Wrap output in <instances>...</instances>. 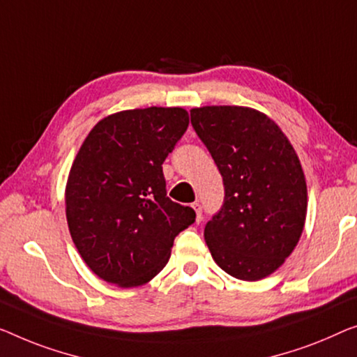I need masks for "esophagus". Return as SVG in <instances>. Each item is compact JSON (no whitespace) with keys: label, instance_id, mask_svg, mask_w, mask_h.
<instances>
[{"label":"esophagus","instance_id":"esophagus-1","mask_svg":"<svg viewBox=\"0 0 357 357\" xmlns=\"http://www.w3.org/2000/svg\"><path fill=\"white\" fill-rule=\"evenodd\" d=\"M192 208H194L195 215H197V222H200L202 221V205H200V202H194Z\"/></svg>","mask_w":357,"mask_h":357}]
</instances>
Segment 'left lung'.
<instances>
[{"label":"left lung","instance_id":"1","mask_svg":"<svg viewBox=\"0 0 357 357\" xmlns=\"http://www.w3.org/2000/svg\"><path fill=\"white\" fill-rule=\"evenodd\" d=\"M190 123L225 183V204L205 226L215 263L259 280L284 264L306 221L307 189L289 137L263 112L241 105L190 110Z\"/></svg>","mask_w":357,"mask_h":357}]
</instances>
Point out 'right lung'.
Segmentation results:
<instances>
[{
  "mask_svg": "<svg viewBox=\"0 0 357 357\" xmlns=\"http://www.w3.org/2000/svg\"><path fill=\"white\" fill-rule=\"evenodd\" d=\"M189 125L188 110L116 112L89 131L66 185V215L83 261L109 284H147L168 263L195 211L167 197L162 163Z\"/></svg>",
  "mask_w": 357,
  "mask_h": 357,
  "instance_id": "1",
  "label": "right lung"
}]
</instances>
